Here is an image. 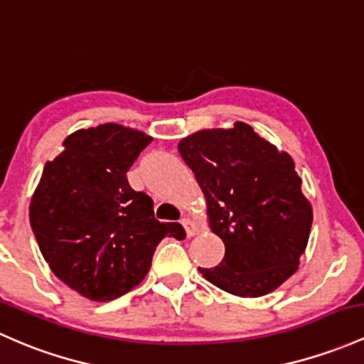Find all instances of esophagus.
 <instances>
[{
  "mask_svg": "<svg viewBox=\"0 0 364 364\" xmlns=\"http://www.w3.org/2000/svg\"><path fill=\"white\" fill-rule=\"evenodd\" d=\"M181 224L183 225V229H186V234H187V237H193V236H196V234L199 232V228L196 224H194L193 220H191L189 217H183L182 220H181Z\"/></svg>",
  "mask_w": 364,
  "mask_h": 364,
  "instance_id": "esophagus-1",
  "label": "esophagus"
}]
</instances>
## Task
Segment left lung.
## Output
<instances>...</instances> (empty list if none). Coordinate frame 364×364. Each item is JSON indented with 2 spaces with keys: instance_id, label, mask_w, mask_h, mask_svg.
<instances>
[{
  "instance_id": "1",
  "label": "left lung",
  "mask_w": 364,
  "mask_h": 364,
  "mask_svg": "<svg viewBox=\"0 0 364 364\" xmlns=\"http://www.w3.org/2000/svg\"><path fill=\"white\" fill-rule=\"evenodd\" d=\"M206 199L210 229L224 241V260L199 272L220 290L262 296L299 269L312 225L291 156L236 121L178 142Z\"/></svg>"
}]
</instances>
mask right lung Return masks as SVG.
Instances as JSON below:
<instances>
[{"label": "right lung", "mask_w": 364, "mask_h": 364, "mask_svg": "<svg viewBox=\"0 0 364 364\" xmlns=\"http://www.w3.org/2000/svg\"><path fill=\"white\" fill-rule=\"evenodd\" d=\"M151 140L116 123L74 132L31 199V228L52 272L95 302L135 288L163 237H186L177 222L156 220L152 199L128 183Z\"/></svg>", "instance_id": "obj_1"}]
</instances>
